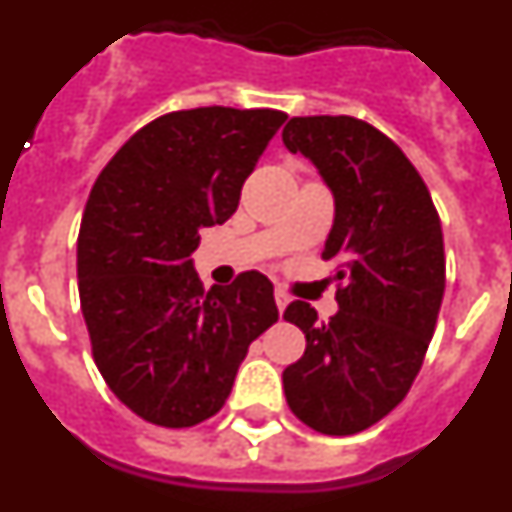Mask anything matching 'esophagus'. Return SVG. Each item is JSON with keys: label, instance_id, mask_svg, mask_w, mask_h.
Instances as JSON below:
<instances>
[{"label": "esophagus", "instance_id": "obj_1", "mask_svg": "<svg viewBox=\"0 0 512 512\" xmlns=\"http://www.w3.org/2000/svg\"><path fill=\"white\" fill-rule=\"evenodd\" d=\"M274 300H277V307H279V312H284V310H287V305H289V295H287V292H284L282 287H277V289H274Z\"/></svg>", "mask_w": 512, "mask_h": 512}]
</instances>
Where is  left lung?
Masks as SVG:
<instances>
[{
    "label": "left lung",
    "instance_id": "left-lung-1",
    "mask_svg": "<svg viewBox=\"0 0 512 512\" xmlns=\"http://www.w3.org/2000/svg\"><path fill=\"white\" fill-rule=\"evenodd\" d=\"M282 140L333 192L323 259L338 261L343 282L328 323L302 300L284 310L307 338L284 395L312 431L351 436L395 410L423 366L446 287L441 220L408 156L369 122L292 117Z\"/></svg>",
    "mask_w": 512,
    "mask_h": 512
}]
</instances>
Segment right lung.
I'll use <instances>...</instances> for the list:
<instances>
[{
    "instance_id": "add662e5",
    "label": "right lung",
    "mask_w": 512,
    "mask_h": 512,
    "mask_svg": "<svg viewBox=\"0 0 512 512\" xmlns=\"http://www.w3.org/2000/svg\"><path fill=\"white\" fill-rule=\"evenodd\" d=\"M287 115L197 107L156 117L94 182L76 277L94 364L135 415L164 428L212 418L251 341L279 320L274 287L243 271L205 292L200 230L225 223Z\"/></svg>"
}]
</instances>
